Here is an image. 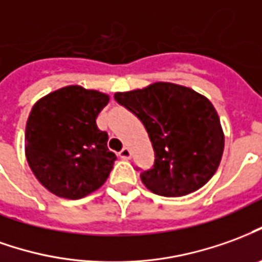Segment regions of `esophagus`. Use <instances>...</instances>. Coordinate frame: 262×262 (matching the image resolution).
<instances>
[{
	"mask_svg": "<svg viewBox=\"0 0 262 262\" xmlns=\"http://www.w3.org/2000/svg\"><path fill=\"white\" fill-rule=\"evenodd\" d=\"M119 156H120V159H123V160H129V159L132 157L130 149H129V147H123V149L120 150Z\"/></svg>",
	"mask_w": 262,
	"mask_h": 262,
	"instance_id": "34e87169",
	"label": "esophagus"
}]
</instances>
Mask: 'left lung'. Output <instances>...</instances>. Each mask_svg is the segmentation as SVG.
I'll use <instances>...</instances> for the list:
<instances>
[{
    "label": "left lung",
    "instance_id": "obj_1",
    "mask_svg": "<svg viewBox=\"0 0 262 262\" xmlns=\"http://www.w3.org/2000/svg\"><path fill=\"white\" fill-rule=\"evenodd\" d=\"M115 99L142 120L155 150V166L140 176L155 194L197 191L220 166L224 132L213 103L194 89L155 82L116 92Z\"/></svg>",
    "mask_w": 262,
    "mask_h": 262
}]
</instances>
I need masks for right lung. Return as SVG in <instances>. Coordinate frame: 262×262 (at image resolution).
I'll list each match as a JSON object with an SVG mask.
<instances>
[{
  "mask_svg": "<svg viewBox=\"0 0 262 262\" xmlns=\"http://www.w3.org/2000/svg\"><path fill=\"white\" fill-rule=\"evenodd\" d=\"M109 95L69 85L42 96L25 127V157L43 187L62 199H82L106 182L116 160L96 118Z\"/></svg>",
  "mask_w": 262,
  "mask_h": 262,
  "instance_id": "right-lung-1",
  "label": "right lung"
}]
</instances>
